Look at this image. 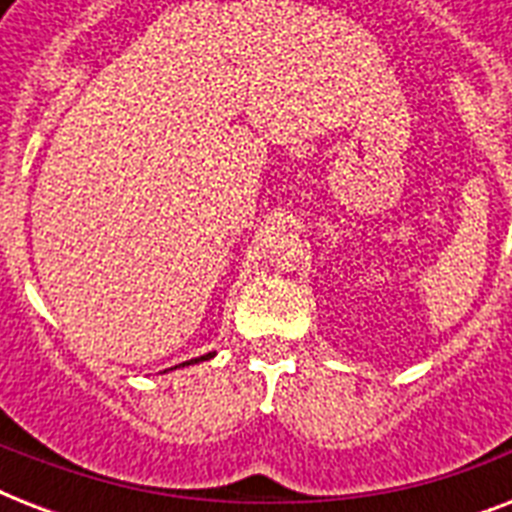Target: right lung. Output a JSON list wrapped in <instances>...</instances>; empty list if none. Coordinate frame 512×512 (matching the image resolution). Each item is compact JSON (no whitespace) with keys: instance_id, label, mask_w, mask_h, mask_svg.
I'll use <instances>...</instances> for the list:
<instances>
[{"instance_id":"1","label":"right lung","mask_w":512,"mask_h":512,"mask_svg":"<svg viewBox=\"0 0 512 512\" xmlns=\"http://www.w3.org/2000/svg\"><path fill=\"white\" fill-rule=\"evenodd\" d=\"M212 356H215V353H207V356L191 358V361H185V364H180V366H188V364H199V361H207V358H212Z\"/></svg>"}]
</instances>
